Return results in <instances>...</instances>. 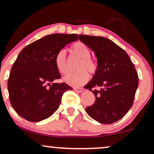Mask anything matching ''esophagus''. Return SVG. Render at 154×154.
<instances>
[{
  "mask_svg": "<svg viewBox=\"0 0 154 154\" xmlns=\"http://www.w3.org/2000/svg\"><path fill=\"white\" fill-rule=\"evenodd\" d=\"M74 90L77 91V92L80 93L83 91V89L82 88H78V87H74Z\"/></svg>",
  "mask_w": 154,
  "mask_h": 154,
  "instance_id": "esophagus-1",
  "label": "esophagus"
}]
</instances>
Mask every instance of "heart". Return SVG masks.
<instances>
[{"label": "heart", "instance_id": "obj_1", "mask_svg": "<svg viewBox=\"0 0 154 154\" xmlns=\"http://www.w3.org/2000/svg\"><path fill=\"white\" fill-rule=\"evenodd\" d=\"M72 54L81 59L77 69L80 70L75 73H71L64 77L63 80L68 85L73 87H79L85 85L89 80V73L96 72L97 64L91 59V51L86 45L82 42H77L70 47ZM54 65L57 69L62 75H66L68 72L67 60L65 50H60L54 57Z\"/></svg>", "mask_w": 154, "mask_h": 154}]
</instances>
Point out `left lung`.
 I'll use <instances>...</instances> for the list:
<instances>
[{
  "instance_id": "1",
  "label": "left lung",
  "mask_w": 154,
  "mask_h": 154,
  "mask_svg": "<svg viewBox=\"0 0 154 154\" xmlns=\"http://www.w3.org/2000/svg\"><path fill=\"white\" fill-rule=\"evenodd\" d=\"M78 37L94 52L97 59L96 72L86 85L96 100L86 108V112L100 123L117 122L133 105L139 86L135 67L127 53L109 39L85 35Z\"/></svg>"
}]
</instances>
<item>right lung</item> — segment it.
<instances>
[{"mask_svg": "<svg viewBox=\"0 0 154 154\" xmlns=\"http://www.w3.org/2000/svg\"><path fill=\"white\" fill-rule=\"evenodd\" d=\"M77 40L76 34H52L21 50L8 81L11 106L21 117L32 122L48 119L59 107L64 92L72 89L65 83L54 82L61 78L54 57Z\"/></svg>", "mask_w": 154, "mask_h": 154, "instance_id": "1", "label": "right lung"}]
</instances>
